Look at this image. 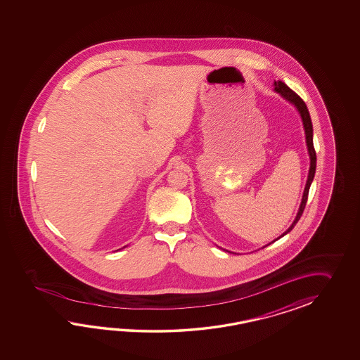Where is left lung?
Here are the masks:
<instances>
[{
    "mask_svg": "<svg viewBox=\"0 0 360 360\" xmlns=\"http://www.w3.org/2000/svg\"><path fill=\"white\" fill-rule=\"evenodd\" d=\"M273 86H274V91L278 92V94H279L284 100H287L290 104H292L293 107L297 109L300 117H301V121H302V124H304L306 148H307V153H309V158H310V167H309L307 180H306L305 189H304V194H302V198H301V203H300L297 214H296L295 220L292 222L291 226H290L288 229L285 230L282 236H279V237L273 240V242H276L278 239H281V238L284 237L285 234H288V233L295 228V225L297 224V221L300 220V217H301V214L304 212V208H305L306 202H307L309 189H310V185L313 183L314 175H315V169H316V154H315L313 146V123H311V118H310L309 110H307V107H306L304 100L301 99L296 92L292 91L291 89H290L287 84H284V82H282V81H274ZM273 242H270L269 245H271ZM266 245H264V247H266ZM264 247H262V248H264ZM224 251H226V250H224ZM226 252H230V251H226Z\"/></svg>",
    "mask_w": 360,
    "mask_h": 360,
    "instance_id": "1",
    "label": "left lung"
}]
</instances>
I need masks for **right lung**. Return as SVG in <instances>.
Instances as JSON below:
<instances>
[{"mask_svg": "<svg viewBox=\"0 0 360 360\" xmlns=\"http://www.w3.org/2000/svg\"><path fill=\"white\" fill-rule=\"evenodd\" d=\"M123 248H124V247H123Z\"/></svg>", "mask_w": 360, "mask_h": 360, "instance_id": "add662e5", "label": "right lung"}]
</instances>
